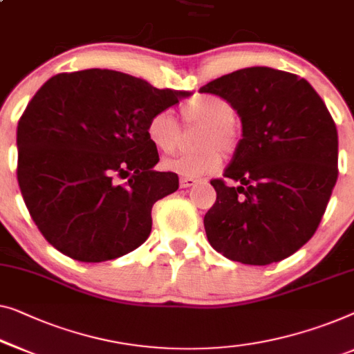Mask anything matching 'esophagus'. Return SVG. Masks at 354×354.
Segmentation results:
<instances>
[{
    "label": "esophagus",
    "instance_id": "1",
    "mask_svg": "<svg viewBox=\"0 0 354 354\" xmlns=\"http://www.w3.org/2000/svg\"><path fill=\"white\" fill-rule=\"evenodd\" d=\"M198 180L196 178H189V177H182L180 178V188H189L193 185H196Z\"/></svg>",
    "mask_w": 354,
    "mask_h": 354
}]
</instances>
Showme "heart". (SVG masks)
Segmentation results:
<instances>
[{
    "mask_svg": "<svg viewBox=\"0 0 354 354\" xmlns=\"http://www.w3.org/2000/svg\"><path fill=\"white\" fill-rule=\"evenodd\" d=\"M180 115L187 124L201 126L194 140V147L199 150L166 158L161 165L162 169L189 178L214 172L222 162L218 148L223 153H232L238 145V131L234 126L236 110L222 97L201 95L187 102L180 109ZM145 132L151 145L161 153L176 150L180 139V129L167 110L153 115L147 122Z\"/></svg>",
    "mask_w": 354,
    "mask_h": 354,
    "instance_id": "b5f03b06",
    "label": "heart"
}]
</instances>
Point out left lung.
Wrapping results in <instances>:
<instances>
[{
	"label": "left lung",
	"instance_id": "left-lung-1",
	"mask_svg": "<svg viewBox=\"0 0 354 354\" xmlns=\"http://www.w3.org/2000/svg\"><path fill=\"white\" fill-rule=\"evenodd\" d=\"M199 92L234 106L243 139L204 215L209 243L225 257L268 265L297 252L326 212L339 169L335 122L308 81L294 73L249 66L223 75Z\"/></svg>",
	"mask_w": 354,
	"mask_h": 354
}]
</instances>
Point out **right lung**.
Masks as SVG:
<instances>
[{
  "mask_svg": "<svg viewBox=\"0 0 354 354\" xmlns=\"http://www.w3.org/2000/svg\"><path fill=\"white\" fill-rule=\"evenodd\" d=\"M188 95L100 68L41 86L17 126V180L49 244L97 263L145 243L153 204L178 188L177 174L153 169L160 156L147 122Z\"/></svg>",
  "mask_w": 354,
  "mask_h": 354,
  "instance_id": "obj_1",
  "label": "right lung"
}]
</instances>
